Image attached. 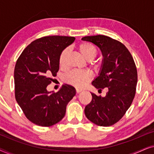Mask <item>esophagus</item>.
Here are the masks:
<instances>
[{
	"instance_id": "34e87169",
	"label": "esophagus",
	"mask_w": 154,
	"mask_h": 154,
	"mask_svg": "<svg viewBox=\"0 0 154 154\" xmlns=\"http://www.w3.org/2000/svg\"><path fill=\"white\" fill-rule=\"evenodd\" d=\"M81 91H82V90L78 89V88H77V89H76V92H77V93H79V92H81Z\"/></svg>"
}]
</instances>
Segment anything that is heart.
<instances>
[{
	"mask_svg": "<svg viewBox=\"0 0 154 154\" xmlns=\"http://www.w3.org/2000/svg\"><path fill=\"white\" fill-rule=\"evenodd\" d=\"M78 50L81 55L89 62L93 60L97 54V48L93 44L88 43V42H82L80 43L78 45ZM69 52V48H65L61 52L60 59H59V63L61 66H64L66 65ZM94 66L96 67L97 66L94 65ZM91 79V73L87 71H72L65 77V81L67 83L78 88H83Z\"/></svg>",
	"mask_w": 154,
	"mask_h": 154,
	"instance_id": "1",
	"label": "heart"
}]
</instances>
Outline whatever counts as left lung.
I'll use <instances>...</instances> for the list:
<instances>
[{"mask_svg": "<svg viewBox=\"0 0 154 154\" xmlns=\"http://www.w3.org/2000/svg\"><path fill=\"white\" fill-rule=\"evenodd\" d=\"M82 40L97 46L103 57L98 76L92 85L99 90H108L104 97L91 92L92 99L85 108V116L97 125H112L125 115L135 95V64L127 48L116 40L103 35L85 36Z\"/></svg>", "mask_w": 154, "mask_h": 154, "instance_id": "1", "label": "left lung"}]
</instances>
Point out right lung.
<instances>
[{"mask_svg": "<svg viewBox=\"0 0 154 154\" xmlns=\"http://www.w3.org/2000/svg\"><path fill=\"white\" fill-rule=\"evenodd\" d=\"M74 41L71 36L41 38L31 42L17 61L15 99L26 117L35 125L49 127L60 122L75 96V89L67 84L57 92L47 90L60 69L61 52Z\"/></svg>", "mask_w": 154, "mask_h": 154, "instance_id": "obj_1", "label": "right lung"}]
</instances>
